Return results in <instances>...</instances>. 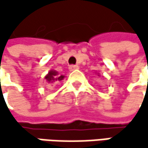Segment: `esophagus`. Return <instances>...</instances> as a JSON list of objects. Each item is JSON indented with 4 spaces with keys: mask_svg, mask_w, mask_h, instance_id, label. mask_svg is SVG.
<instances>
[{
    "mask_svg": "<svg viewBox=\"0 0 148 148\" xmlns=\"http://www.w3.org/2000/svg\"><path fill=\"white\" fill-rule=\"evenodd\" d=\"M69 71H74V70H76V69H79V66L77 65H71L69 66Z\"/></svg>",
    "mask_w": 148,
    "mask_h": 148,
    "instance_id": "1",
    "label": "esophagus"
}]
</instances>
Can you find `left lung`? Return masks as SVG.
I'll list each match as a JSON object with an SVG mask.
<instances>
[{
  "instance_id": "1",
  "label": "left lung",
  "mask_w": 148,
  "mask_h": 148,
  "mask_svg": "<svg viewBox=\"0 0 148 148\" xmlns=\"http://www.w3.org/2000/svg\"><path fill=\"white\" fill-rule=\"evenodd\" d=\"M98 75H99V73H98Z\"/></svg>"
}]
</instances>
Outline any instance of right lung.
<instances>
[{
    "instance_id": "1",
    "label": "right lung",
    "mask_w": 148,
    "mask_h": 148,
    "mask_svg": "<svg viewBox=\"0 0 148 148\" xmlns=\"http://www.w3.org/2000/svg\"><path fill=\"white\" fill-rule=\"evenodd\" d=\"M65 78L64 75H60L56 70H49V73L45 75V79L48 85H52L54 82L61 81Z\"/></svg>"
}]
</instances>
